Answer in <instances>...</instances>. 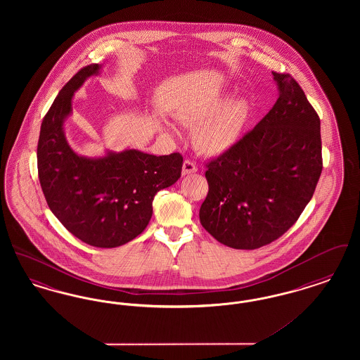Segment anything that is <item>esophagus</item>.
<instances>
[{
  "label": "esophagus",
  "mask_w": 360,
  "mask_h": 360,
  "mask_svg": "<svg viewBox=\"0 0 360 360\" xmlns=\"http://www.w3.org/2000/svg\"><path fill=\"white\" fill-rule=\"evenodd\" d=\"M197 170H198V167H197V165H195L193 160L186 159V160L184 162V166H182V175H188V174L197 172Z\"/></svg>",
  "instance_id": "esophagus-1"
}]
</instances>
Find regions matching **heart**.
<instances>
[{
    "label": "heart",
    "mask_w": 360,
    "mask_h": 360,
    "mask_svg": "<svg viewBox=\"0 0 360 360\" xmlns=\"http://www.w3.org/2000/svg\"><path fill=\"white\" fill-rule=\"evenodd\" d=\"M220 94L210 96L185 109L182 119L198 124L194 129V146L207 155L221 154L239 140L250 120V103L236 100L225 103Z\"/></svg>",
    "instance_id": "obj_1"
}]
</instances>
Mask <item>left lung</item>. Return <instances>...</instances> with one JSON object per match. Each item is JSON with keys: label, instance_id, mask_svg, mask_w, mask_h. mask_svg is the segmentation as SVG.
Segmentation results:
<instances>
[{"label": "left lung", "instance_id": "left-lung-1", "mask_svg": "<svg viewBox=\"0 0 360 360\" xmlns=\"http://www.w3.org/2000/svg\"><path fill=\"white\" fill-rule=\"evenodd\" d=\"M279 97L254 129L206 163L200 221L224 245L257 250L298 220L323 170L320 117L290 74L273 71Z\"/></svg>", "mask_w": 360, "mask_h": 360}]
</instances>
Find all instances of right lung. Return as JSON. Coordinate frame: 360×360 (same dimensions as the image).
I'll use <instances>...</instances> for the list:
<instances>
[{
	"instance_id": "right-lung-1",
	"label": "right lung",
	"mask_w": 360,
	"mask_h": 360,
	"mask_svg": "<svg viewBox=\"0 0 360 360\" xmlns=\"http://www.w3.org/2000/svg\"><path fill=\"white\" fill-rule=\"evenodd\" d=\"M98 70L97 63L82 68L53 100L40 128L37 172L49 207L70 233L93 247L115 248L146 229L155 194L178 181L184 158L125 150L89 159L70 148L63 121L72 94Z\"/></svg>"
}]
</instances>
